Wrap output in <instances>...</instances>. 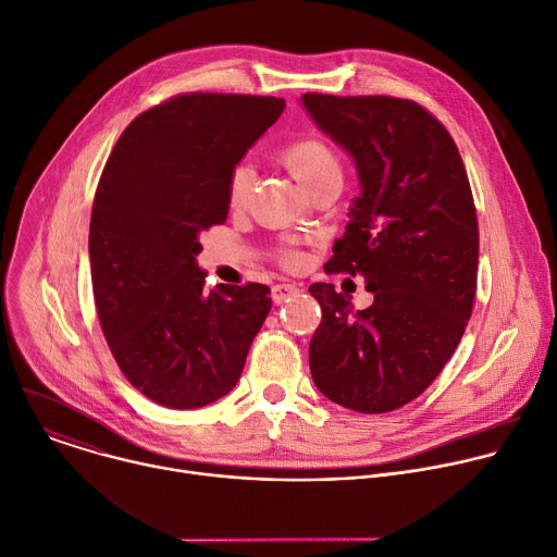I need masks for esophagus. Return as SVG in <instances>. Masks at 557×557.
I'll return each instance as SVG.
<instances>
[{
  "label": "esophagus",
  "mask_w": 557,
  "mask_h": 557,
  "mask_svg": "<svg viewBox=\"0 0 557 557\" xmlns=\"http://www.w3.org/2000/svg\"><path fill=\"white\" fill-rule=\"evenodd\" d=\"M297 293H299V288H297L295 284H275V286L271 288V297H273L275 304H284V301H288L290 297H295Z\"/></svg>",
  "instance_id": "34e87169"
}]
</instances>
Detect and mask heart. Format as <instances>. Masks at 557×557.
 Segmentation results:
<instances>
[{
  "mask_svg": "<svg viewBox=\"0 0 557 557\" xmlns=\"http://www.w3.org/2000/svg\"><path fill=\"white\" fill-rule=\"evenodd\" d=\"M282 163L288 168L293 178L310 194L331 178H342V165L337 153L320 138H301L288 143L282 153ZM253 187V170L249 165H237L228 178V205L243 207Z\"/></svg>",
  "mask_w": 557,
  "mask_h": 557,
  "instance_id": "heart-1",
  "label": "heart"
}]
</instances>
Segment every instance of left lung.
<instances>
[{
  "instance_id": "left-lung-1",
  "label": "left lung",
  "mask_w": 557,
  "mask_h": 557,
  "mask_svg": "<svg viewBox=\"0 0 557 557\" xmlns=\"http://www.w3.org/2000/svg\"><path fill=\"white\" fill-rule=\"evenodd\" d=\"M301 103L352 156L361 185L326 269L363 275L374 295L352 310L333 284L308 288L322 306L310 374L348 410H399L438 376L471 314L479 220L462 158L414 101L308 92Z\"/></svg>"
}]
</instances>
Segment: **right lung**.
Returning a JSON list of instances; mask_svg holds the SVG:
<instances>
[{"label":"right lung","instance_id":"1","mask_svg":"<svg viewBox=\"0 0 557 557\" xmlns=\"http://www.w3.org/2000/svg\"><path fill=\"white\" fill-rule=\"evenodd\" d=\"M284 99L191 92L138 114L116 140L90 218L99 322L127 381L158 406L228 394L271 310L269 286L205 290L198 235L228 215V178Z\"/></svg>","mask_w":557,"mask_h":557}]
</instances>
